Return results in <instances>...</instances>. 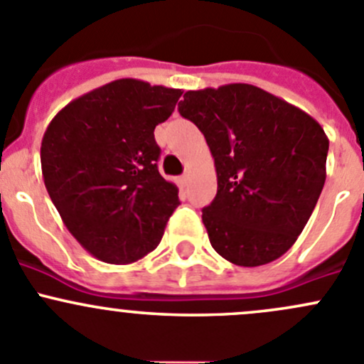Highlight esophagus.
<instances>
[{
	"label": "esophagus",
	"mask_w": 364,
	"mask_h": 364,
	"mask_svg": "<svg viewBox=\"0 0 364 364\" xmlns=\"http://www.w3.org/2000/svg\"><path fill=\"white\" fill-rule=\"evenodd\" d=\"M188 179H190V176H188V174H183L181 178H179V185H181V186H186V185H188Z\"/></svg>",
	"instance_id": "esophagus-1"
}]
</instances>
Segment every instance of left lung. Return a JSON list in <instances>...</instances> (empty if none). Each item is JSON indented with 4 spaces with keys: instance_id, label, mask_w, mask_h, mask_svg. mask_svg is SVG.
Segmentation results:
<instances>
[{
    "instance_id": "left-lung-1",
    "label": "left lung",
    "mask_w": 364,
    "mask_h": 364,
    "mask_svg": "<svg viewBox=\"0 0 364 364\" xmlns=\"http://www.w3.org/2000/svg\"><path fill=\"white\" fill-rule=\"evenodd\" d=\"M178 109L203 132L215 159L218 190L203 209L211 247L236 266L277 260L303 232L324 188V128L241 82L186 91Z\"/></svg>"
}]
</instances>
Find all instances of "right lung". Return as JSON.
Returning a JSON list of instances; mask_svg holds the SVG:
<instances>
[{"label": "right lung", "mask_w": 364, "mask_h": 364, "mask_svg": "<svg viewBox=\"0 0 364 364\" xmlns=\"http://www.w3.org/2000/svg\"><path fill=\"white\" fill-rule=\"evenodd\" d=\"M181 90L117 79L65 105L40 148L50 200L73 237L98 260L132 264L155 250L179 205L156 167L155 128Z\"/></svg>", "instance_id": "1"}]
</instances>
